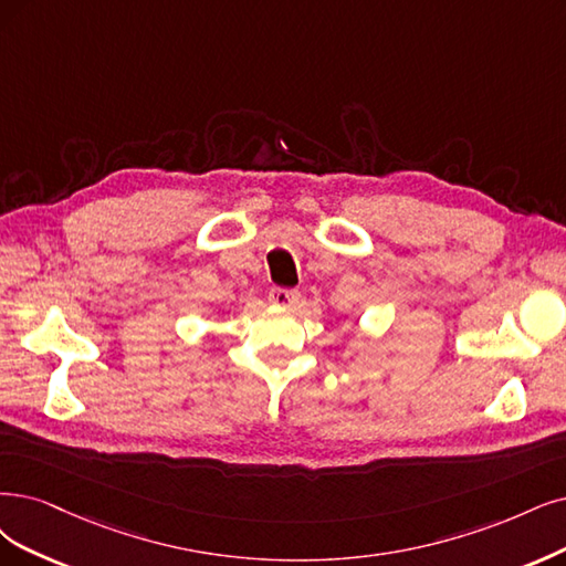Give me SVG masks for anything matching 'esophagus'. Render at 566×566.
<instances>
[{"instance_id":"34e87169","label":"esophagus","mask_w":566,"mask_h":566,"mask_svg":"<svg viewBox=\"0 0 566 566\" xmlns=\"http://www.w3.org/2000/svg\"><path fill=\"white\" fill-rule=\"evenodd\" d=\"M270 301L275 305H294L298 301L296 289H284V286H272L270 289Z\"/></svg>"}]
</instances>
